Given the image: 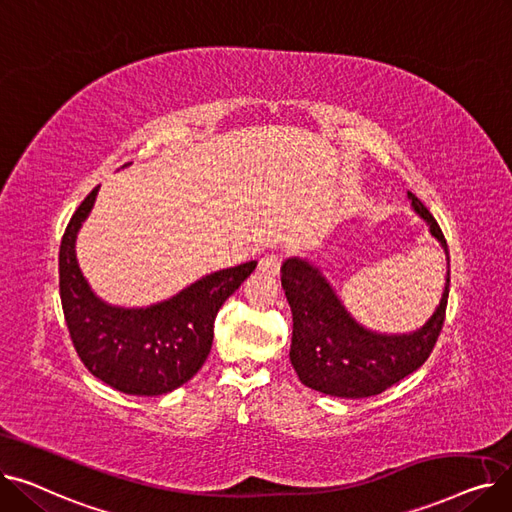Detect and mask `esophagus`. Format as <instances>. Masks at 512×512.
Instances as JSON below:
<instances>
[{
	"label": "esophagus",
	"instance_id": "obj_1",
	"mask_svg": "<svg viewBox=\"0 0 512 512\" xmlns=\"http://www.w3.org/2000/svg\"><path fill=\"white\" fill-rule=\"evenodd\" d=\"M257 270H259V274H263V276L274 278V276H278V272H280V259H278L276 255H265V257L259 259Z\"/></svg>",
	"mask_w": 512,
	"mask_h": 512
}]
</instances>
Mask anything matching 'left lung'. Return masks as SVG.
I'll list each match as a JSON object with an SVG mask.
<instances>
[{"label":"left lung","instance_id":"obj_1","mask_svg":"<svg viewBox=\"0 0 512 512\" xmlns=\"http://www.w3.org/2000/svg\"><path fill=\"white\" fill-rule=\"evenodd\" d=\"M407 195L446 255L440 303L417 330L390 334L363 326L313 259L301 255L284 259L282 288L292 311L290 361L307 388L338 398L375 396L417 371L432 353L448 303L450 257L434 215L413 193Z\"/></svg>","mask_w":512,"mask_h":512}]
</instances>
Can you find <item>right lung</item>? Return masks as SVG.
I'll use <instances>...</instances> for the list:
<instances>
[{"instance_id":"1","label":"right lung","mask_w":512,"mask_h":512,"mask_svg":"<svg viewBox=\"0 0 512 512\" xmlns=\"http://www.w3.org/2000/svg\"><path fill=\"white\" fill-rule=\"evenodd\" d=\"M97 193L99 186L80 203L60 247V299L70 338L80 361L103 384L134 396L168 394L203 367L215 315L253 274L257 261L207 274L147 307L105 303L76 257V238Z\"/></svg>"}]
</instances>
